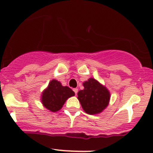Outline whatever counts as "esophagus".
<instances>
[{
    "label": "esophagus",
    "mask_w": 153,
    "mask_h": 153,
    "mask_svg": "<svg viewBox=\"0 0 153 153\" xmlns=\"http://www.w3.org/2000/svg\"><path fill=\"white\" fill-rule=\"evenodd\" d=\"M73 91H74V92H75V94L77 95V94H78V88H73Z\"/></svg>",
    "instance_id": "obj_1"
}]
</instances>
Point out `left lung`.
Returning <instances> with one entry per match:
<instances>
[{"mask_svg":"<svg viewBox=\"0 0 153 153\" xmlns=\"http://www.w3.org/2000/svg\"><path fill=\"white\" fill-rule=\"evenodd\" d=\"M83 86V90L78 93V99L83 110L88 114H96L105 109L110 99L106 87L94 78L84 82Z\"/></svg>","mask_w":153,"mask_h":153,"instance_id":"obj_1","label":"left lung"}]
</instances>
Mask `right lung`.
<instances>
[{"instance_id":"add662e5","label":"right lung","mask_w":153,"mask_h":153,"mask_svg":"<svg viewBox=\"0 0 153 153\" xmlns=\"http://www.w3.org/2000/svg\"><path fill=\"white\" fill-rule=\"evenodd\" d=\"M74 95L75 93L69 87L62 86L59 81L52 80L44 91L42 102L45 108L54 112L60 109L66 100Z\"/></svg>"}]
</instances>
